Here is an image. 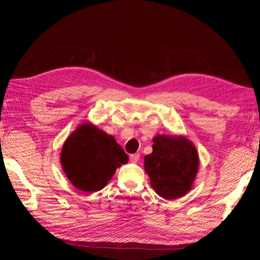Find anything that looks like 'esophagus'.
Here are the masks:
<instances>
[{
    "instance_id": "34e87169",
    "label": "esophagus",
    "mask_w": 260,
    "mask_h": 260,
    "mask_svg": "<svg viewBox=\"0 0 260 260\" xmlns=\"http://www.w3.org/2000/svg\"><path fill=\"white\" fill-rule=\"evenodd\" d=\"M139 159H140V154H139V153L131 154V155H130V160H131L132 162H137Z\"/></svg>"
}]
</instances>
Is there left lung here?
Here are the masks:
<instances>
[{"label":"left lung","mask_w":260,"mask_h":260,"mask_svg":"<svg viewBox=\"0 0 260 260\" xmlns=\"http://www.w3.org/2000/svg\"><path fill=\"white\" fill-rule=\"evenodd\" d=\"M144 169L155 192L166 200L182 198L191 190L199 170V153L186 138L156 136Z\"/></svg>","instance_id":"left-lung-1"}]
</instances>
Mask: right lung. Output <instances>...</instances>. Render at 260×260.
Returning <instances> with one entry per match:
<instances>
[{
    "label": "right lung",
    "mask_w": 260,
    "mask_h": 260,
    "mask_svg": "<svg viewBox=\"0 0 260 260\" xmlns=\"http://www.w3.org/2000/svg\"><path fill=\"white\" fill-rule=\"evenodd\" d=\"M129 160L113 136L91 123L79 125L65 141L60 153L62 170L78 190L103 188L115 171Z\"/></svg>",
    "instance_id": "add662e5"
}]
</instances>
